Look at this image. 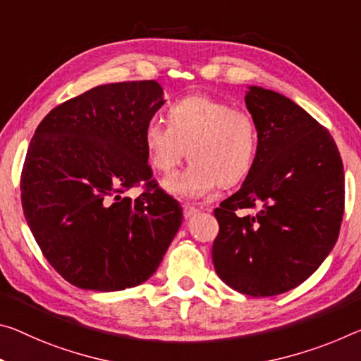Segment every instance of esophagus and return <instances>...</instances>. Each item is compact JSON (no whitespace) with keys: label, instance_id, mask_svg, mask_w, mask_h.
I'll use <instances>...</instances> for the list:
<instances>
[{"label":"esophagus","instance_id":"obj_1","mask_svg":"<svg viewBox=\"0 0 361 361\" xmlns=\"http://www.w3.org/2000/svg\"><path fill=\"white\" fill-rule=\"evenodd\" d=\"M197 212H199V210H197L196 207H192V205H190V204L183 205V215H185L186 219H191V216L196 215Z\"/></svg>","mask_w":361,"mask_h":361}]
</instances>
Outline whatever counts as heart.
I'll list each match as a JSON object with an SVG mask.
<instances>
[{"instance_id":"obj_1","label":"heart","mask_w":361,"mask_h":361,"mask_svg":"<svg viewBox=\"0 0 361 361\" xmlns=\"http://www.w3.org/2000/svg\"><path fill=\"white\" fill-rule=\"evenodd\" d=\"M169 123L151 117L142 138L154 170L170 175L181 159H191L185 170L167 181L169 190L185 199H199L219 185L241 181L259 149V130L249 112L225 101L191 94L170 104Z\"/></svg>"}]
</instances>
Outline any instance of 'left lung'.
Masks as SVG:
<instances>
[{"label": "left lung", "mask_w": 361, "mask_h": 361, "mask_svg": "<svg viewBox=\"0 0 361 361\" xmlns=\"http://www.w3.org/2000/svg\"><path fill=\"white\" fill-rule=\"evenodd\" d=\"M259 149L243 183L214 210L212 260L225 284L252 297L294 289L333 250L344 215V167L333 136L276 91L249 87ZM259 209L241 217L237 210Z\"/></svg>", "instance_id": "1"}]
</instances>
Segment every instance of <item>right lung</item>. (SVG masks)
I'll list each match as a JSON object with an SVG mask.
<instances>
[{
	"label": "right lung",
	"mask_w": 361,
	"mask_h": 361,
	"mask_svg": "<svg viewBox=\"0 0 361 361\" xmlns=\"http://www.w3.org/2000/svg\"><path fill=\"white\" fill-rule=\"evenodd\" d=\"M162 94L156 80L101 85L54 107L35 130L22 209L51 267L77 288L145 283L181 225L180 204L152 180L142 138ZM140 184L138 198L124 196Z\"/></svg>",
	"instance_id": "1"
}]
</instances>
